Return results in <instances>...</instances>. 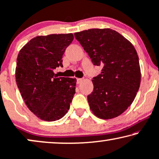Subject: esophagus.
<instances>
[{
  "label": "esophagus",
  "instance_id": "obj_1",
  "mask_svg": "<svg viewBox=\"0 0 159 159\" xmlns=\"http://www.w3.org/2000/svg\"><path fill=\"white\" fill-rule=\"evenodd\" d=\"M83 79L82 78H77V84H81Z\"/></svg>",
  "mask_w": 159,
  "mask_h": 159
}]
</instances>
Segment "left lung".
I'll return each mask as SVG.
<instances>
[{
  "mask_svg": "<svg viewBox=\"0 0 159 159\" xmlns=\"http://www.w3.org/2000/svg\"><path fill=\"white\" fill-rule=\"evenodd\" d=\"M74 35L94 65L102 67L101 73L93 78L94 90L87 96L90 109L102 119L117 117L132 104L140 84L134 46L109 28L89 29Z\"/></svg>",
  "mask_w": 159,
  "mask_h": 159,
  "instance_id": "1",
  "label": "left lung"
}]
</instances>
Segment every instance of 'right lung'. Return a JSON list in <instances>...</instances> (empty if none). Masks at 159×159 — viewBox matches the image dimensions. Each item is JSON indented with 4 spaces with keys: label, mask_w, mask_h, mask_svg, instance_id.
I'll list each match as a JSON object with an SVG mask.
<instances>
[{
    "label": "right lung",
    "mask_w": 159,
    "mask_h": 159,
    "mask_svg": "<svg viewBox=\"0 0 159 159\" xmlns=\"http://www.w3.org/2000/svg\"><path fill=\"white\" fill-rule=\"evenodd\" d=\"M73 39L72 33L37 36L18 54L16 84L25 104L41 120H59L70 109L76 79L57 78L54 70L62 67V56Z\"/></svg>",
    "instance_id": "right-lung-1"
}]
</instances>
